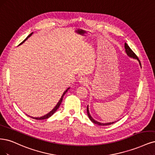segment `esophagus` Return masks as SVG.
<instances>
[{"label":"esophagus","mask_w":155,"mask_h":155,"mask_svg":"<svg viewBox=\"0 0 155 155\" xmlns=\"http://www.w3.org/2000/svg\"><path fill=\"white\" fill-rule=\"evenodd\" d=\"M79 82L80 83L83 84H87L88 83V79L85 78H81L79 79Z\"/></svg>","instance_id":"esophagus-1"}]
</instances>
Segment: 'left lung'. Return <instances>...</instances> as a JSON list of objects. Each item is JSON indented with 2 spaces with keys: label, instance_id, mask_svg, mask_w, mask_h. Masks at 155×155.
<instances>
[{
  "label": "left lung",
  "instance_id": "1",
  "mask_svg": "<svg viewBox=\"0 0 155 155\" xmlns=\"http://www.w3.org/2000/svg\"><path fill=\"white\" fill-rule=\"evenodd\" d=\"M124 47H125V49H126L125 51H126V54H127V56H129L131 57V58H135V59H137L138 61H139V63H140V65H141V63H140V60H138V58L137 56L135 54L134 52H133V51L130 49V47L128 46V45H127L126 43H125V44H124ZM87 114H88V117H89V119H90V120H91V121L93 122V123H94V124H96L99 125V126H108V125H110V124H112L114 123V122H109V123H105V124L101 123V122H97V121L95 120L92 118V117H91V115H90V114H89V110H88V106H87Z\"/></svg>",
  "mask_w": 155,
  "mask_h": 155
}]
</instances>
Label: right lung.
Here are the masks:
<instances>
[{
  "label": "right lung",
  "instance_id": "right-lung-1",
  "mask_svg": "<svg viewBox=\"0 0 155 155\" xmlns=\"http://www.w3.org/2000/svg\"><path fill=\"white\" fill-rule=\"evenodd\" d=\"M33 34V33H31L28 37H27V38L22 42V43H20V44H22V43H24V42L28 39L29 36H31V35ZM69 89V88H67L65 92H63V95H62V96H61V99H60V100L59 101V102L58 103V104L56 105V106L55 107L53 108V110H51L49 114H46L45 115H44V116H43V117H30V116H29V117H31V118H33V119H36V120H44V119H48V118H49V117H51V116H52L53 114H54L55 112L56 111V110L58 109V108L60 107V104H61V102H62V100H63V96H64V95H65L66 93H67V90Z\"/></svg>",
  "mask_w": 155,
  "mask_h": 155
}]
</instances>
